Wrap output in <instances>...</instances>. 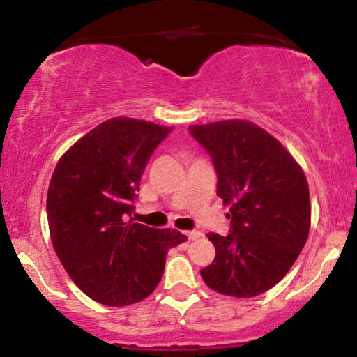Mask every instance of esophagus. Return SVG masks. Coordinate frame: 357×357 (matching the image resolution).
Segmentation results:
<instances>
[{
	"label": "esophagus",
	"mask_w": 357,
	"mask_h": 357,
	"mask_svg": "<svg viewBox=\"0 0 357 357\" xmlns=\"http://www.w3.org/2000/svg\"><path fill=\"white\" fill-rule=\"evenodd\" d=\"M184 235L188 236V238L190 240H196L199 236V231H196V230H190V231H183Z\"/></svg>",
	"instance_id": "obj_1"
}]
</instances>
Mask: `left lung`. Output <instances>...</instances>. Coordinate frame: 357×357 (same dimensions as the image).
Listing matches in <instances>:
<instances>
[{"mask_svg":"<svg viewBox=\"0 0 357 357\" xmlns=\"http://www.w3.org/2000/svg\"><path fill=\"white\" fill-rule=\"evenodd\" d=\"M211 155L216 195L230 204L231 233H208L216 255L202 270L210 289L247 298L287 275L310 228L305 174L292 154L265 129L243 119L190 126Z\"/></svg>","mask_w":357,"mask_h":357,"instance_id":"8db88e82","label":"left lung"}]
</instances>
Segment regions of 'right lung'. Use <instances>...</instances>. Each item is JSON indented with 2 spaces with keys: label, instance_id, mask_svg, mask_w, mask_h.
<instances>
[{
  "label": "right lung",
  "instance_id": "obj_1",
  "mask_svg": "<svg viewBox=\"0 0 357 357\" xmlns=\"http://www.w3.org/2000/svg\"><path fill=\"white\" fill-rule=\"evenodd\" d=\"M171 127L112 117L93 127L56 162L47 215L56 257L84 294L104 305L141 302L165 272L178 230L127 220L154 149Z\"/></svg>",
  "mask_w": 357,
  "mask_h": 357
}]
</instances>
